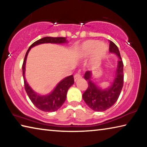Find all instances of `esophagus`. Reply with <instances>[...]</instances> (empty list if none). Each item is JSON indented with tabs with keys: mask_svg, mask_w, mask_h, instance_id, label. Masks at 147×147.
<instances>
[{
	"mask_svg": "<svg viewBox=\"0 0 147 147\" xmlns=\"http://www.w3.org/2000/svg\"><path fill=\"white\" fill-rule=\"evenodd\" d=\"M80 78H82V76L80 73H76L75 75L74 76V81H75V82H76L77 80H78L80 79Z\"/></svg>",
	"mask_w": 147,
	"mask_h": 147,
	"instance_id": "obj_1",
	"label": "esophagus"
}]
</instances>
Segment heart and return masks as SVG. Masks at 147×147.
I'll list each match as a JSON object with an SVG mask.
<instances>
[{"label":"heart","instance_id":"1","mask_svg":"<svg viewBox=\"0 0 147 147\" xmlns=\"http://www.w3.org/2000/svg\"><path fill=\"white\" fill-rule=\"evenodd\" d=\"M83 49L87 55L93 52V55L96 60L100 61L106 56L108 51V46L103 42H98L96 40L91 39L84 42Z\"/></svg>","mask_w":147,"mask_h":147}]
</instances>
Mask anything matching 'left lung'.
I'll list each match as a JSON object with an SVG mask.
<instances>
[{
  "label": "left lung",
  "mask_w": 147,
  "mask_h": 147,
  "mask_svg": "<svg viewBox=\"0 0 147 147\" xmlns=\"http://www.w3.org/2000/svg\"><path fill=\"white\" fill-rule=\"evenodd\" d=\"M109 52L115 53L119 58L116 75L110 88L102 90L91 80V71H87L84 74V78L88 82V87L82 94V97L87 105L95 111H104L111 108L117 100L123 86V62L120 53L113 42L109 41Z\"/></svg>",
  "instance_id": "1"
}]
</instances>
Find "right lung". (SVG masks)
Listing matches in <instances>:
<instances>
[{
    "label": "right lung",
    "instance_id": "1",
    "mask_svg": "<svg viewBox=\"0 0 147 147\" xmlns=\"http://www.w3.org/2000/svg\"><path fill=\"white\" fill-rule=\"evenodd\" d=\"M67 42L65 38L58 37V38H53V37H45V38L39 39L32 43L27 51L24 57L23 66V75L24 78V88L28 97L30 99L34 105L41 111L46 112H53L60 108L63 105L66 99L67 93L69 88L74 84V78L73 75L66 77L59 82L56 88L51 93L47 95L40 96L32 90L30 87L26 82L25 77H24V71H25V64L27 58V55L29 53L30 50L36 45L42 43H63Z\"/></svg>",
    "mask_w": 147,
    "mask_h": 147
}]
</instances>
